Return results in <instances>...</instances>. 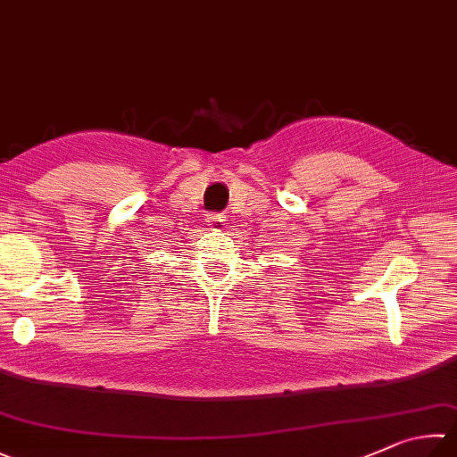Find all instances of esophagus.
<instances>
[{
  "instance_id": "34e87169",
  "label": "esophagus",
  "mask_w": 457,
  "mask_h": 457,
  "mask_svg": "<svg viewBox=\"0 0 457 457\" xmlns=\"http://www.w3.org/2000/svg\"><path fill=\"white\" fill-rule=\"evenodd\" d=\"M206 222H209V225L214 227V228H222V227H225V222H227V217H225V214L212 212V214H206Z\"/></svg>"
}]
</instances>
